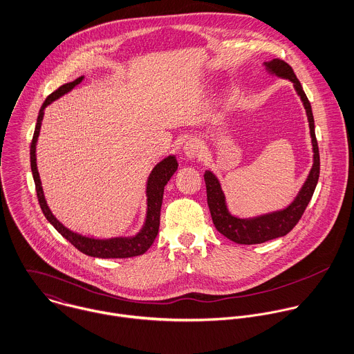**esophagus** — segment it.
<instances>
[{
  "label": "esophagus",
  "mask_w": 354,
  "mask_h": 354,
  "mask_svg": "<svg viewBox=\"0 0 354 354\" xmlns=\"http://www.w3.org/2000/svg\"><path fill=\"white\" fill-rule=\"evenodd\" d=\"M183 153L189 160H196V158L203 157L204 146L197 138H190L189 141L186 142V145L183 147Z\"/></svg>",
  "instance_id": "34e87169"
}]
</instances>
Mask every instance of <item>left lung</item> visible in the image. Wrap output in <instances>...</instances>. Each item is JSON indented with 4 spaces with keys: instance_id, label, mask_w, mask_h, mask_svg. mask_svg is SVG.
<instances>
[{
    "instance_id": "obj_1",
    "label": "left lung",
    "mask_w": 354,
    "mask_h": 354,
    "mask_svg": "<svg viewBox=\"0 0 354 354\" xmlns=\"http://www.w3.org/2000/svg\"><path fill=\"white\" fill-rule=\"evenodd\" d=\"M266 70L270 72L271 75H275L282 79H288L298 97L301 98L304 108L306 111L308 122H309V130H310V138H312V150H313V165L309 171V175L302 185L301 190L298 192L297 197L294 201L284 209L277 211V212L266 213L260 214L256 217H249V218H241L236 216H232L225 203V196L224 192L220 186L218 179L216 175L211 171H205L204 179L207 185V197H208V207L212 216L213 224L216 230L223 234L225 238L235 243L241 245H256V243H263L279 236H284L288 234L301 216L305 212L313 192L316 189L317 180H319V174H320V156H319V146L316 141V134H315V120H313V113H312V106L310 102L304 93V88L297 79L295 73L292 68L279 59H274L271 62L264 63Z\"/></svg>"
}]
</instances>
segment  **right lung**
<instances>
[{"instance_id":"1","label":"right lung","mask_w":354,"mask_h":354,"mask_svg":"<svg viewBox=\"0 0 354 354\" xmlns=\"http://www.w3.org/2000/svg\"><path fill=\"white\" fill-rule=\"evenodd\" d=\"M84 76H79L73 82L66 83L60 86L56 91H53L42 104L38 119H37V126L34 131V137L31 142L30 147V161H31V171H32V178L35 182V189H37V196L38 201L41 205V209L48 218V221L67 239L70 241L72 245L82 253L91 256V257H98V259H129V257H136L143 254L154 242L158 227H160V211H161V204H162V194H164V187L171 179V176L176 172L178 169V161L175 156H168L164 160H161L150 172L147 182H146V217L145 223L142 225L140 232H137L133 236H116V238H108V239H100V238H91V236H84L82 234L73 232L70 228H67L64 224H62L52 211L49 209L45 196H44V189L39 178V172L37 168V141L39 137L41 131V124L44 119V111L48 105H50L53 101L57 98L63 97L64 94L70 93L75 86H77Z\"/></svg>"}]
</instances>
